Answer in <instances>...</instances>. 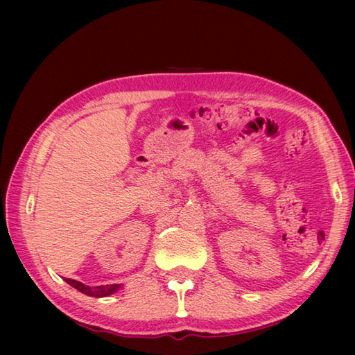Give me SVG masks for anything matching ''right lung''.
I'll list each match as a JSON object with an SVG mask.
<instances>
[{
    "label": "right lung",
    "mask_w": 355,
    "mask_h": 355,
    "mask_svg": "<svg viewBox=\"0 0 355 355\" xmlns=\"http://www.w3.org/2000/svg\"><path fill=\"white\" fill-rule=\"evenodd\" d=\"M64 282L69 286L76 287V289L81 293H85L87 296H95V298H104V296L113 295L114 292H118L122 284H110V286H96V287H90L83 283L77 282V279H71V278H64Z\"/></svg>",
    "instance_id": "add662e5"
}]
</instances>
